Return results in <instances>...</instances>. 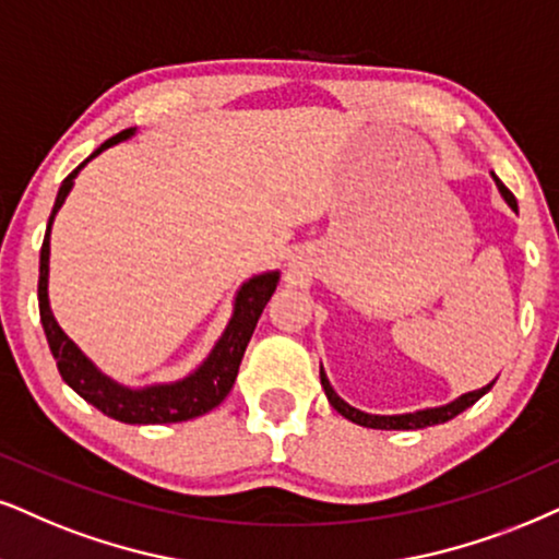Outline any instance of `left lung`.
I'll use <instances>...</instances> for the list:
<instances>
[{
	"mask_svg": "<svg viewBox=\"0 0 559 559\" xmlns=\"http://www.w3.org/2000/svg\"><path fill=\"white\" fill-rule=\"evenodd\" d=\"M496 178V186L500 190V195L506 198V203L511 206L513 211H519V203H515V198L511 190H508L503 182L498 180V175H492ZM320 381H322V390L328 394L330 405L337 409V413L343 415V418H348L350 423H356V426H364V428H377V430H418V428H428V426H438V423H447L451 418H456L459 413H464V409L475 405V402L483 397L492 390V384L496 381H490V384L483 386V390H475V392H467L462 394V397L449 402V405H441V407H428V409H418V413H405V415H369L364 413V409H356L350 407L348 402L341 400L335 394V390L330 386L328 381V373L320 369Z\"/></svg>",
	"mask_w": 559,
	"mask_h": 559,
	"instance_id": "left-lung-1",
	"label": "left lung"
}]
</instances>
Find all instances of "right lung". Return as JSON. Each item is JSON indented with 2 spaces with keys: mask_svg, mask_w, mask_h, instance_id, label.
<instances>
[{
  "mask_svg": "<svg viewBox=\"0 0 559 559\" xmlns=\"http://www.w3.org/2000/svg\"><path fill=\"white\" fill-rule=\"evenodd\" d=\"M133 136V129H126L121 133L100 144V150H95L87 159L82 162L74 173L67 175V180L61 182L59 195H56L51 218H48L44 247H40V275H38V309H40V322H44L48 348H51L56 366H59L61 379L67 381L72 390L80 394L82 400H87L92 407H97L100 413L108 415L112 420L131 423V426H154V423H182L198 415H206L209 409L222 405V400L227 397L231 386H235L239 364H242L245 348L250 343L255 324L263 314L265 304L271 301V296L278 286V273H263L250 278L242 288L237 292L235 299V314L224 330V335L218 337L214 350L209 353V358L190 377L173 381V384H154L144 386V390H129V386L118 384L110 377H105L100 369H95V364L90 361L76 345L69 341L67 332L59 328V322L53 320L51 307H48V252H51V224L53 216L59 214L61 203L67 201L69 190L74 186L76 173L87 165L92 157H97L103 150L118 144V141Z\"/></svg>",
  "mask_w": 559,
  "mask_h": 559,
  "instance_id": "1",
  "label": "right lung"
}]
</instances>
